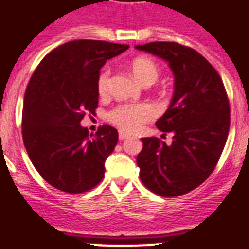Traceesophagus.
Here are the masks:
<instances>
[{
    "mask_svg": "<svg viewBox=\"0 0 249 249\" xmlns=\"http://www.w3.org/2000/svg\"><path fill=\"white\" fill-rule=\"evenodd\" d=\"M119 138H120L121 141L126 140V138H129V134H126L125 132H119Z\"/></svg>",
    "mask_w": 249,
    "mask_h": 249,
    "instance_id": "34e87169",
    "label": "esophagus"
}]
</instances>
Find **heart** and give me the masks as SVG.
I'll return each mask as SVG.
<instances>
[{
  "mask_svg": "<svg viewBox=\"0 0 249 249\" xmlns=\"http://www.w3.org/2000/svg\"><path fill=\"white\" fill-rule=\"evenodd\" d=\"M130 70L133 75L143 86H150L158 81L160 70L158 64L148 56H138L132 60ZM111 85V71L105 68L99 73L97 81L98 93L102 97L107 95ZM156 116L155 108L147 103L138 105H120L113 108L108 115V119L125 132H137L142 128L144 123L151 121Z\"/></svg>",
  "mask_w": 249,
  "mask_h": 249,
  "instance_id": "obj_1",
  "label": "heart"
}]
</instances>
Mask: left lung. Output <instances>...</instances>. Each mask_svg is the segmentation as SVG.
I'll list each match as a JSON object with an SVG mask.
<instances>
[{"mask_svg":"<svg viewBox=\"0 0 249 249\" xmlns=\"http://www.w3.org/2000/svg\"><path fill=\"white\" fill-rule=\"evenodd\" d=\"M165 60L174 76L170 105L156 126L173 134L172 143L142 138L140 177L152 193L179 196L209 177L228 140L230 106L224 83L208 60L177 42L137 45Z\"/></svg>","mask_w":249,"mask_h":249,"instance_id":"1","label":"left lung"}]
</instances>
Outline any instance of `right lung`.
Listing matches in <instances>:
<instances>
[{
  "instance_id": "1",
  "label": "right lung",
  "mask_w": 249,
  "mask_h": 249,
  "mask_svg": "<svg viewBox=\"0 0 249 249\" xmlns=\"http://www.w3.org/2000/svg\"><path fill=\"white\" fill-rule=\"evenodd\" d=\"M128 45L75 40L41 60L24 94L23 142L37 172L64 193L93 189L105 176V161L117 144V130L103 125L93 136L81 126L98 107L101 68Z\"/></svg>"
}]
</instances>
